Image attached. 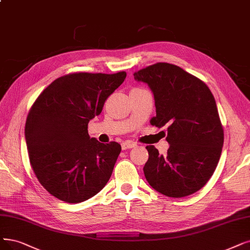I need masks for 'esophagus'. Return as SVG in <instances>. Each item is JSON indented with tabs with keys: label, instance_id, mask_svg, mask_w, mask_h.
Segmentation results:
<instances>
[{
	"label": "esophagus",
	"instance_id": "34e87169",
	"mask_svg": "<svg viewBox=\"0 0 250 250\" xmlns=\"http://www.w3.org/2000/svg\"><path fill=\"white\" fill-rule=\"evenodd\" d=\"M137 145L135 143H132V142H124L121 144V146H122V149H127V148H132V147H135Z\"/></svg>",
	"mask_w": 250,
	"mask_h": 250
}]
</instances>
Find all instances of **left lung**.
<instances>
[{"mask_svg":"<svg viewBox=\"0 0 250 250\" xmlns=\"http://www.w3.org/2000/svg\"><path fill=\"white\" fill-rule=\"evenodd\" d=\"M153 92L156 117L151 124L167 128V155L146 146L144 167L147 183L167 197L196 193L215 170L224 145V130L215 99L204 82L174 64L159 62L134 73Z\"/></svg>","mask_w":250,"mask_h":250,"instance_id":"left-lung-1","label":"left lung"}]
</instances>
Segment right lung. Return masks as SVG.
Here are the masks:
<instances>
[{"label":"right lung","instance_id":"right-lung-1","mask_svg":"<svg viewBox=\"0 0 250 250\" xmlns=\"http://www.w3.org/2000/svg\"><path fill=\"white\" fill-rule=\"evenodd\" d=\"M125 78V72L61 77L29 111L24 129L29 161L40 184L59 200L86 201L111 177L121 146L89 136L88 123Z\"/></svg>","mask_w":250,"mask_h":250}]
</instances>
